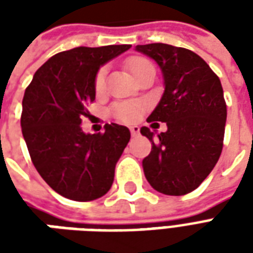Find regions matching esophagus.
Masks as SVG:
<instances>
[{
	"instance_id": "esophagus-1",
	"label": "esophagus",
	"mask_w": 253,
	"mask_h": 253,
	"mask_svg": "<svg viewBox=\"0 0 253 253\" xmlns=\"http://www.w3.org/2000/svg\"><path fill=\"white\" fill-rule=\"evenodd\" d=\"M130 132H131L132 137H135V135H138V132H139V127L131 126V127H130Z\"/></svg>"
}]
</instances>
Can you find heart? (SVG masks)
<instances>
[{"instance_id":"1","label":"heart","mask_w":253,"mask_h":253,"mask_svg":"<svg viewBox=\"0 0 253 253\" xmlns=\"http://www.w3.org/2000/svg\"><path fill=\"white\" fill-rule=\"evenodd\" d=\"M150 66H152V63L149 62L148 59L139 57L131 58L127 62V67H128V70H130L132 77L135 78V80ZM105 74H107V69L103 67V69H100L97 76H96L94 88H96L97 92H101L103 88H104ZM145 107L146 105L143 104V103H123V104L116 105L115 108H114V115L119 121L126 122V123H131V122H135L139 116L142 115V112L145 111Z\"/></svg>"}]
</instances>
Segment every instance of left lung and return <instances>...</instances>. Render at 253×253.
<instances>
[{"label":"left lung","mask_w":253,"mask_h":253,"mask_svg":"<svg viewBox=\"0 0 253 253\" xmlns=\"http://www.w3.org/2000/svg\"><path fill=\"white\" fill-rule=\"evenodd\" d=\"M135 50L159 65L164 80V93L148 122H164L168 127L161 134L141 127V134L152 142V152L142 161L143 173L161 194L186 195L201 186L222 152V85L191 50L165 43L138 44Z\"/></svg>","instance_id":"8db88e82"}]
</instances>
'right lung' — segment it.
Returning <instances> with one entry per match:
<instances>
[{"instance_id": "right-lung-1", "label": "right lung", "mask_w": 253, "mask_h": 253, "mask_svg": "<svg viewBox=\"0 0 253 253\" xmlns=\"http://www.w3.org/2000/svg\"><path fill=\"white\" fill-rule=\"evenodd\" d=\"M131 44L76 47L55 54L34 74L25 89L23 137L42 179L67 199L94 201L110 191L116 163L130 130L105 125L103 134L84 132L85 104L96 97L99 69Z\"/></svg>"}]
</instances>
